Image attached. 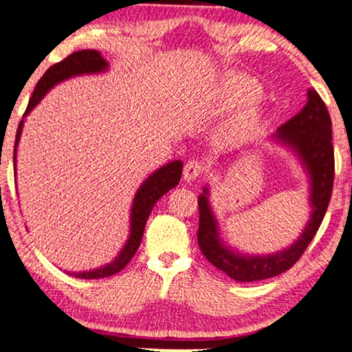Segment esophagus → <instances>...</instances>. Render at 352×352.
Returning a JSON list of instances; mask_svg holds the SVG:
<instances>
[{"label":"esophagus","mask_w":352,"mask_h":352,"mask_svg":"<svg viewBox=\"0 0 352 352\" xmlns=\"http://www.w3.org/2000/svg\"><path fill=\"white\" fill-rule=\"evenodd\" d=\"M203 170H204L203 164L199 162V161H195V159H193V161H188V162L185 164V167H184V179L186 182H191V180L198 179V177L203 173Z\"/></svg>","instance_id":"obj_1"}]
</instances>
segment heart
<instances>
[{
	"label": "heart",
	"mask_w": 352,
	"mask_h": 352,
	"mask_svg": "<svg viewBox=\"0 0 352 352\" xmlns=\"http://www.w3.org/2000/svg\"><path fill=\"white\" fill-rule=\"evenodd\" d=\"M258 92V84L255 79L245 76V74H229L224 79L219 87V102L222 107L229 109V107H235L242 102L252 99ZM256 117L255 107L248 105L242 109L235 117L230 120L229 130L232 133H240L252 124L253 120Z\"/></svg>",
	"instance_id": "1"
}]
</instances>
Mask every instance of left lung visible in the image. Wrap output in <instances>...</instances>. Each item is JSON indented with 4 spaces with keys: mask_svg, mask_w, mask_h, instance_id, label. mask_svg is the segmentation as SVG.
Segmentation results:
<instances>
[{
    "mask_svg": "<svg viewBox=\"0 0 352 352\" xmlns=\"http://www.w3.org/2000/svg\"><path fill=\"white\" fill-rule=\"evenodd\" d=\"M274 143L291 149L309 179L310 219L291 245L283 250L250 255L228 245L221 237L217 217L209 203V188L203 186L198 197V245L209 263L224 271L237 283L261 281L284 273L302 256L322 224L331 198L335 179V154L331 144V118L317 91H307V104L299 113L276 130Z\"/></svg>",
    "mask_w": 352,
    "mask_h": 352,
    "instance_id": "left-lung-1",
    "label": "left lung"
}]
</instances>
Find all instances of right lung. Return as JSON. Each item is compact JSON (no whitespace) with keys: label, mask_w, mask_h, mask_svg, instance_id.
<instances>
[{"label":"right lung","mask_w":352,"mask_h":352,"mask_svg":"<svg viewBox=\"0 0 352 352\" xmlns=\"http://www.w3.org/2000/svg\"><path fill=\"white\" fill-rule=\"evenodd\" d=\"M109 71V63L104 56L100 55V52L97 50H81L71 53L69 56H66L63 61L50 66L47 69V73L43 74L42 79L35 86V91L32 97H30L28 109H25L24 118L32 112L40 104V100L47 96V92L56 86V84L66 81V79L84 76V74H100ZM24 118L21 120L19 128H17L16 135V143H14V177H16V154H17V146H19L22 128H24ZM182 168L184 164L182 161H172L167 162L166 166L159 167L157 170H154L151 175L146 179L143 184L138 188L135 198H133L131 211H130V234H128L126 242L122 247V250L118 252V255L113 258L110 263H107L100 268H94L89 271H78L71 276L81 279H99V278H109V276L117 274L118 271H122L124 266L130 263V260L135 256L138 248H140L141 239H143L146 221L153 211L154 204L159 201V198L162 195H166L168 190L175 188L179 185L180 177H182Z\"/></svg>","instance_id":"obj_1"}]
</instances>
